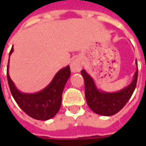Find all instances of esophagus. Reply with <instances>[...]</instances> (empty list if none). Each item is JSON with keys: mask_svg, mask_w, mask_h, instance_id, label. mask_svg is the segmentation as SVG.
Returning a JSON list of instances; mask_svg holds the SVG:
<instances>
[{"mask_svg": "<svg viewBox=\"0 0 146 146\" xmlns=\"http://www.w3.org/2000/svg\"><path fill=\"white\" fill-rule=\"evenodd\" d=\"M82 60L80 58L77 57L75 59H73L70 64V70L72 73H77L80 72L82 69Z\"/></svg>", "mask_w": 146, "mask_h": 146, "instance_id": "34e87169", "label": "esophagus"}]
</instances>
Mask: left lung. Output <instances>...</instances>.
I'll use <instances>...</instances> for the list:
<instances>
[{
	"label": "left lung",
	"instance_id": "1",
	"mask_svg": "<svg viewBox=\"0 0 146 146\" xmlns=\"http://www.w3.org/2000/svg\"><path fill=\"white\" fill-rule=\"evenodd\" d=\"M136 71L130 84L118 92H109L98 89L95 80L86 72L81 70V75L84 80L85 98L90 109L98 115L105 116H113L121 110L129 101L135 91L138 79V64Z\"/></svg>",
	"mask_w": 146,
	"mask_h": 146
}]
</instances>
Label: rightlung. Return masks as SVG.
Instances as JSON below:
<instances>
[{"label": "right lung", "instance_id": "1", "mask_svg": "<svg viewBox=\"0 0 146 146\" xmlns=\"http://www.w3.org/2000/svg\"><path fill=\"white\" fill-rule=\"evenodd\" d=\"M14 51L13 46L9 53V58ZM9 62L7 68V77L10 91L19 106L28 116L35 119L48 120L54 117L60 110L64 87L70 76V66L58 70L47 87L36 93L20 92L9 76Z\"/></svg>", "mask_w": 146, "mask_h": 146}]
</instances>
